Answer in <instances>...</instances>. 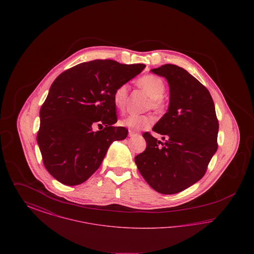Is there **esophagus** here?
I'll return each mask as SVG.
<instances>
[{
  "label": "esophagus",
  "mask_w": 254,
  "mask_h": 254,
  "mask_svg": "<svg viewBox=\"0 0 254 254\" xmlns=\"http://www.w3.org/2000/svg\"><path fill=\"white\" fill-rule=\"evenodd\" d=\"M137 133L134 132V131H131V130H129V132H128V136L129 137H133V136H135Z\"/></svg>",
  "instance_id": "34e87169"
}]
</instances>
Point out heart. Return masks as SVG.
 <instances>
[{
	"label": "heart",
	"instance_id": "heart-1",
	"mask_svg": "<svg viewBox=\"0 0 254 254\" xmlns=\"http://www.w3.org/2000/svg\"><path fill=\"white\" fill-rule=\"evenodd\" d=\"M136 84L149 96V101L147 102L146 109H153L157 113H163L166 110V102L163 97L166 91V85L163 79L152 74H147L141 77ZM128 91L129 86L127 84L118 85L113 91V105L120 111H123L126 109L128 98ZM154 117L149 114H131L123 118L119 123L121 126L127 127L130 130H142L150 127L154 124Z\"/></svg>",
	"mask_w": 254,
	"mask_h": 254
}]
</instances>
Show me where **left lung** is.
<instances>
[{"label":"left lung","mask_w":254,"mask_h":254,"mask_svg":"<svg viewBox=\"0 0 254 254\" xmlns=\"http://www.w3.org/2000/svg\"><path fill=\"white\" fill-rule=\"evenodd\" d=\"M151 71L165 77L169 85L168 112L143 137L146 148L135 163L146 183L158 192L174 194L199 181L217 150L219 129L209 91L178 65L167 64Z\"/></svg>","instance_id":"obj_1"}]
</instances>
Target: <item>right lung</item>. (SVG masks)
Listing matches in <instances>:
<instances>
[{
  "instance_id": "right-lung-1",
  "label": "right lung",
  "mask_w": 254,
  "mask_h": 254,
  "mask_svg": "<svg viewBox=\"0 0 254 254\" xmlns=\"http://www.w3.org/2000/svg\"><path fill=\"white\" fill-rule=\"evenodd\" d=\"M145 64H123L113 60L79 64L61 73L50 86L40 110L37 142L47 170L66 186L86 181L114 141L128 130L117 122L114 89L142 72ZM94 125L102 131L93 132Z\"/></svg>"
}]
</instances>
